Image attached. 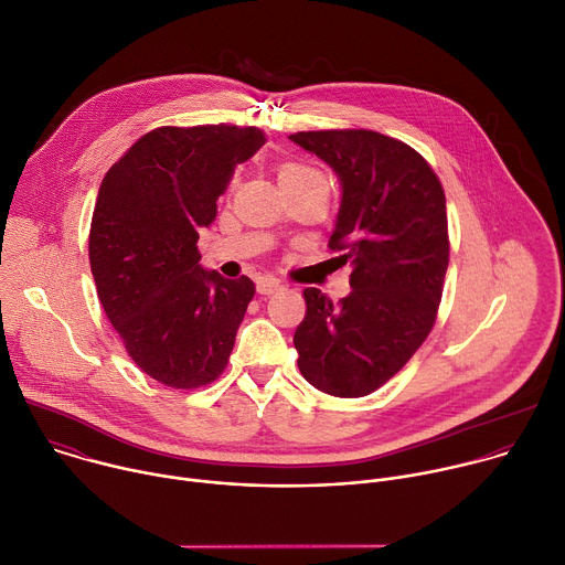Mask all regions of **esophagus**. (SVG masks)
Instances as JSON below:
<instances>
[{
  "label": "esophagus",
  "mask_w": 565,
  "mask_h": 565,
  "mask_svg": "<svg viewBox=\"0 0 565 565\" xmlns=\"http://www.w3.org/2000/svg\"><path fill=\"white\" fill-rule=\"evenodd\" d=\"M279 290H281V284H279L277 279H273V277H262V279L257 281V292L264 295V297L275 295V292H279Z\"/></svg>",
  "instance_id": "obj_1"
}]
</instances>
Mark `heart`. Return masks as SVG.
Wrapping results in <instances>:
<instances>
[{"label": "heart", "instance_id": "obj_1", "mask_svg": "<svg viewBox=\"0 0 565 565\" xmlns=\"http://www.w3.org/2000/svg\"><path fill=\"white\" fill-rule=\"evenodd\" d=\"M308 177H319L317 170L303 166V163H284L279 168V183H292V181H301V179H308Z\"/></svg>", "mask_w": 565, "mask_h": 565}]
</instances>
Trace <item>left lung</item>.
I'll list each match as a JSON object with an SVG mask.
<instances>
[{
	"instance_id": "obj_1",
	"label": "left lung",
	"mask_w": 565,
	"mask_h": 565,
	"mask_svg": "<svg viewBox=\"0 0 565 565\" xmlns=\"http://www.w3.org/2000/svg\"><path fill=\"white\" fill-rule=\"evenodd\" d=\"M290 140L338 172L342 207L329 248L353 266V290L338 303L303 290L297 366L319 391L362 397L405 366L436 324L449 266L445 190L414 147L371 129Z\"/></svg>"
}]
</instances>
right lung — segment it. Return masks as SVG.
<instances>
[{"label":"right lung","instance_id":"add662e5","mask_svg":"<svg viewBox=\"0 0 565 565\" xmlns=\"http://www.w3.org/2000/svg\"><path fill=\"white\" fill-rule=\"evenodd\" d=\"M264 142L259 127H158L103 179L89 230L98 299L129 358L160 384L199 388L227 366L255 284L205 273L196 241L234 166Z\"/></svg>","mask_w":565,"mask_h":565}]
</instances>
